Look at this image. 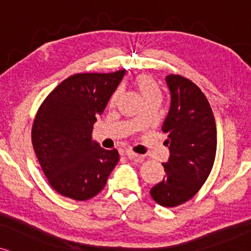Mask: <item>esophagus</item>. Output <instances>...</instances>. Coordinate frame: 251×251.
<instances>
[{
	"instance_id": "1",
	"label": "esophagus",
	"mask_w": 251,
	"mask_h": 251,
	"mask_svg": "<svg viewBox=\"0 0 251 251\" xmlns=\"http://www.w3.org/2000/svg\"><path fill=\"white\" fill-rule=\"evenodd\" d=\"M125 155L127 156L129 160H135V161H138V162H143L144 161V156L137 154V153H134L133 151H131V150L126 151Z\"/></svg>"
}]
</instances>
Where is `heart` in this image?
Returning a JSON list of instances; mask_svg holds the SVG:
<instances>
[{
    "mask_svg": "<svg viewBox=\"0 0 251 251\" xmlns=\"http://www.w3.org/2000/svg\"><path fill=\"white\" fill-rule=\"evenodd\" d=\"M137 86L139 92H140L141 97L144 98V100L146 99L152 98V97H161V92H160V89L158 84L155 83L152 78L146 76V75H141L137 78ZM120 96V90H117L116 92L113 93L112 97H111V105H114L118 100ZM135 122H138V119H135Z\"/></svg>",
    "mask_w": 251,
    "mask_h": 251,
    "instance_id": "heart-1",
    "label": "heart"
}]
</instances>
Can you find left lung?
I'll use <instances>...</instances> for the list:
<instances>
[{
    "label": "left lung",
    "instance_id": "obj_1",
    "mask_svg": "<svg viewBox=\"0 0 251 251\" xmlns=\"http://www.w3.org/2000/svg\"><path fill=\"white\" fill-rule=\"evenodd\" d=\"M171 106L162 124L170 158L164 180L151 196L164 207H176L192 199L209 176L216 155V124L206 96L193 81L179 75L166 77Z\"/></svg>",
    "mask_w": 251,
    "mask_h": 251
}]
</instances>
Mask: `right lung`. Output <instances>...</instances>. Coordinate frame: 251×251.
<instances>
[{
  "label": "right lung",
  "instance_id": "right-lung-1",
  "mask_svg": "<svg viewBox=\"0 0 251 251\" xmlns=\"http://www.w3.org/2000/svg\"><path fill=\"white\" fill-rule=\"evenodd\" d=\"M125 74L74 75L38 108L32 146L48 181L60 195L77 201L93 198L119 161L117 150H104L93 140L92 129Z\"/></svg>",
  "mask_w": 251,
  "mask_h": 251
}]
</instances>
